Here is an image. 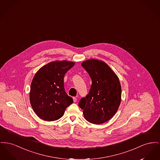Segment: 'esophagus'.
Returning a JSON list of instances; mask_svg holds the SVG:
<instances>
[{
	"label": "esophagus",
	"instance_id": "34e87169",
	"mask_svg": "<svg viewBox=\"0 0 160 160\" xmlns=\"http://www.w3.org/2000/svg\"><path fill=\"white\" fill-rule=\"evenodd\" d=\"M77 100V99L76 97H73V101H74V102H76Z\"/></svg>",
	"mask_w": 160,
	"mask_h": 160
}]
</instances>
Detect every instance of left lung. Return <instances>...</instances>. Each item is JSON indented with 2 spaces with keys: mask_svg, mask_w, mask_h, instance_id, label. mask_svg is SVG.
I'll use <instances>...</instances> for the list:
<instances>
[{
  "mask_svg": "<svg viewBox=\"0 0 160 160\" xmlns=\"http://www.w3.org/2000/svg\"><path fill=\"white\" fill-rule=\"evenodd\" d=\"M92 79L89 94L78 106L85 119L100 124L108 122L117 112L121 103L122 87L117 75L103 61L89 59L82 63Z\"/></svg>",
  "mask_w": 160,
  "mask_h": 160,
  "instance_id": "obj_1",
  "label": "left lung"
}]
</instances>
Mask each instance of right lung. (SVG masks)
I'll use <instances>...</instances> for the list:
<instances>
[{"mask_svg": "<svg viewBox=\"0 0 160 160\" xmlns=\"http://www.w3.org/2000/svg\"><path fill=\"white\" fill-rule=\"evenodd\" d=\"M75 63L52 62L42 66L34 75L30 88V103L38 117L48 122L60 118L73 99L65 91L64 76Z\"/></svg>", "mask_w": 160, "mask_h": 160, "instance_id": "1", "label": "right lung"}]
</instances>
